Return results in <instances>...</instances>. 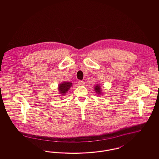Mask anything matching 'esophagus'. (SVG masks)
<instances>
[{
  "label": "esophagus",
  "instance_id": "obj_1",
  "mask_svg": "<svg viewBox=\"0 0 159 159\" xmlns=\"http://www.w3.org/2000/svg\"><path fill=\"white\" fill-rule=\"evenodd\" d=\"M84 82L83 81L79 80V81L78 82V84H79V85H84Z\"/></svg>",
  "mask_w": 159,
  "mask_h": 159
}]
</instances>
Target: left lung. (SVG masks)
<instances>
[{"label":"left lung","instance_id":"1","mask_svg":"<svg viewBox=\"0 0 159 159\" xmlns=\"http://www.w3.org/2000/svg\"><path fill=\"white\" fill-rule=\"evenodd\" d=\"M95 91L98 94H101V86H99V84H97L95 86Z\"/></svg>","mask_w":159,"mask_h":159}]
</instances>
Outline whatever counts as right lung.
I'll list each match as a JSON object with an SVG mask.
<instances>
[{
	"label": "right lung",
	"instance_id": "obj_1",
	"mask_svg": "<svg viewBox=\"0 0 159 159\" xmlns=\"http://www.w3.org/2000/svg\"><path fill=\"white\" fill-rule=\"evenodd\" d=\"M71 86H72V83L68 82H64L59 84L58 91H60V93L62 95H65Z\"/></svg>",
	"mask_w": 159,
	"mask_h": 159
}]
</instances>
